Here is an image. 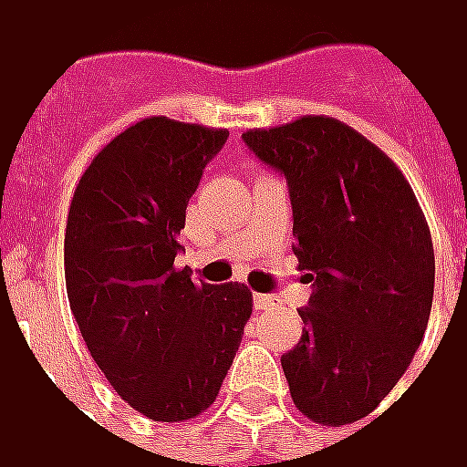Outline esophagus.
Returning a JSON list of instances; mask_svg holds the SVG:
<instances>
[{"instance_id": "34e87169", "label": "esophagus", "mask_w": 467, "mask_h": 467, "mask_svg": "<svg viewBox=\"0 0 467 467\" xmlns=\"http://www.w3.org/2000/svg\"><path fill=\"white\" fill-rule=\"evenodd\" d=\"M254 306L259 311H277L280 306H283V300L280 296H275V293H256L254 296Z\"/></svg>"}]
</instances>
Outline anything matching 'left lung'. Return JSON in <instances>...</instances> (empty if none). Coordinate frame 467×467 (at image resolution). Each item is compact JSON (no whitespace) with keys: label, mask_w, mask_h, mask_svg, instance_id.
<instances>
[{"label":"left lung","mask_w":467,"mask_h":467,"mask_svg":"<svg viewBox=\"0 0 467 467\" xmlns=\"http://www.w3.org/2000/svg\"><path fill=\"white\" fill-rule=\"evenodd\" d=\"M283 174L293 252L311 283L300 342L285 352L293 403L316 424L368 416L393 390L427 331L434 249L401 169L324 115L241 136Z\"/></svg>","instance_id":"1"}]
</instances>
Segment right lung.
<instances>
[{
    "label": "right lung",
    "mask_w": 467,
    "mask_h": 467,
    "mask_svg": "<svg viewBox=\"0 0 467 467\" xmlns=\"http://www.w3.org/2000/svg\"><path fill=\"white\" fill-rule=\"evenodd\" d=\"M226 140L223 128L146 118L97 153L68 208L71 314L115 393L153 421L215 401L252 316L249 287L174 267L187 202Z\"/></svg>",
    "instance_id": "right-lung-1"
}]
</instances>
